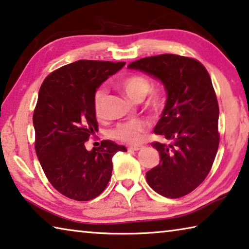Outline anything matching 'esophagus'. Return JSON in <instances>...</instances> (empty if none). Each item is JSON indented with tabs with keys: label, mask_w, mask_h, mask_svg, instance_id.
<instances>
[{
	"label": "esophagus",
	"mask_w": 249,
	"mask_h": 249,
	"mask_svg": "<svg viewBox=\"0 0 249 249\" xmlns=\"http://www.w3.org/2000/svg\"><path fill=\"white\" fill-rule=\"evenodd\" d=\"M140 149H142L141 146H130V147H128V150L137 151V150H140Z\"/></svg>",
	"instance_id": "1"
}]
</instances>
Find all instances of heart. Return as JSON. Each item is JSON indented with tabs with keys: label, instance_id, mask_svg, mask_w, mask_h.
Instances as JSON below:
<instances>
[{
	"label": "heart",
	"instance_id": "1",
	"mask_svg": "<svg viewBox=\"0 0 249 249\" xmlns=\"http://www.w3.org/2000/svg\"><path fill=\"white\" fill-rule=\"evenodd\" d=\"M120 87L125 92V94L127 95L128 99L132 101H136L140 99H144L150 92L153 84H151L150 80L145 77V75L132 74L122 80L120 82ZM105 95H107V91L103 88H101L95 93L94 107L98 116L102 115ZM150 104L154 108H159L162 104L161 95L159 93H154L150 99ZM148 128L149 124L147 122L142 120H133L126 122V123L120 124L113 130L112 135L115 138H117V140L127 142V144L138 145L144 140V134L148 130Z\"/></svg>",
	"mask_w": 249,
	"mask_h": 249
}]
</instances>
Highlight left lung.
I'll list each match as a JSON object with an SVG mask.
<instances>
[{"label":"left lung","mask_w":249,"mask_h":249,"mask_svg":"<svg viewBox=\"0 0 249 249\" xmlns=\"http://www.w3.org/2000/svg\"><path fill=\"white\" fill-rule=\"evenodd\" d=\"M127 68L158 79L167 92L154 132L170 144L151 142L160 162L147 171V183L170 199L188 195L209 175L220 142L218 104L210 74L196 59L172 53L142 58Z\"/></svg>","instance_id":"8db88e82"}]
</instances>
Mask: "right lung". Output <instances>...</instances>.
<instances>
[{
  "label": "right lung",
  "instance_id": "1",
  "mask_svg": "<svg viewBox=\"0 0 249 249\" xmlns=\"http://www.w3.org/2000/svg\"><path fill=\"white\" fill-rule=\"evenodd\" d=\"M125 62L78 60L50 73L41 84L34 111L35 149L46 177L61 195L77 201L94 199L112 176V157L124 146L103 141L87 150L98 130L96 89Z\"/></svg>",
  "mask_w": 249,
  "mask_h": 249
}]
</instances>
